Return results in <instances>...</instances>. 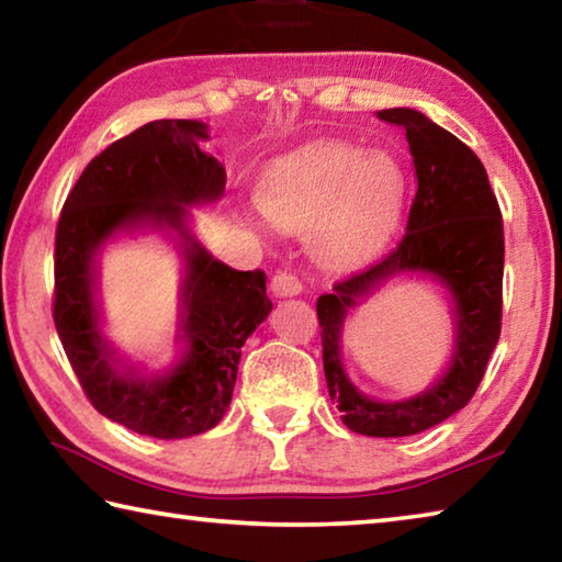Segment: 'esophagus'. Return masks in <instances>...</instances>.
Returning a JSON list of instances; mask_svg holds the SVG:
<instances>
[{
	"label": "esophagus",
	"mask_w": 562,
	"mask_h": 562,
	"mask_svg": "<svg viewBox=\"0 0 562 562\" xmlns=\"http://www.w3.org/2000/svg\"><path fill=\"white\" fill-rule=\"evenodd\" d=\"M270 290L274 297H294V294L302 292V282L294 272H288V270H280L272 274L270 280Z\"/></svg>",
	"instance_id": "34e87169"
}]
</instances>
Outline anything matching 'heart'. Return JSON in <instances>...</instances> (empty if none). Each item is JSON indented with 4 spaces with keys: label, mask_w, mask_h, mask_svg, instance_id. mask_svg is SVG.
<instances>
[{
    "label": "heart",
    "mask_w": 562,
    "mask_h": 562,
    "mask_svg": "<svg viewBox=\"0 0 562 562\" xmlns=\"http://www.w3.org/2000/svg\"><path fill=\"white\" fill-rule=\"evenodd\" d=\"M405 175L385 151L324 142L294 151L265 171L258 206L274 226L310 231L314 258L326 268L369 260L401 218Z\"/></svg>",
    "instance_id": "b5f03b06"
}]
</instances>
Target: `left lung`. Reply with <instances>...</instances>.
<instances>
[{
    "mask_svg": "<svg viewBox=\"0 0 562 562\" xmlns=\"http://www.w3.org/2000/svg\"><path fill=\"white\" fill-rule=\"evenodd\" d=\"M379 117L405 130L417 191L401 243L369 268L334 284L316 300L324 375L331 403L349 430L369 437H407L447 420L472 401L502 334L504 221L479 157L452 132L411 108ZM427 271L453 292L458 339L453 363L423 396L401 404L366 398L340 369V326L356 303L397 271Z\"/></svg>",
    "mask_w": 562,
    "mask_h": 562,
    "instance_id": "1",
    "label": "left lung"
}]
</instances>
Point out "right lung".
<instances>
[{"label":"right lung","mask_w":562,"mask_h":562,"mask_svg":"<svg viewBox=\"0 0 562 562\" xmlns=\"http://www.w3.org/2000/svg\"><path fill=\"white\" fill-rule=\"evenodd\" d=\"M209 132L196 120H155L112 142L70 189L56 226L54 324L70 366L100 415L159 440L206 432L226 415L240 346L272 302L262 270L213 260L187 231V206L216 201L226 169L199 147ZM151 222L180 231L188 252L182 338L188 353L155 380L120 374L97 329L92 255L120 227Z\"/></svg>","instance_id":"right-lung-1"}]
</instances>
